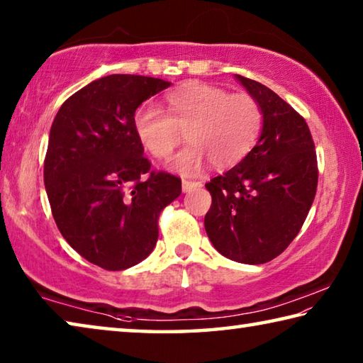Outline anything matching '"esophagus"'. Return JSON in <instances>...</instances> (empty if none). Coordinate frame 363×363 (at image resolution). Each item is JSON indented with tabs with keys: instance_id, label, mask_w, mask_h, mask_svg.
Returning <instances> with one entry per match:
<instances>
[{
	"instance_id": "esophagus-1",
	"label": "esophagus",
	"mask_w": 363,
	"mask_h": 363,
	"mask_svg": "<svg viewBox=\"0 0 363 363\" xmlns=\"http://www.w3.org/2000/svg\"><path fill=\"white\" fill-rule=\"evenodd\" d=\"M201 187V182L199 181H189V179H182V192H190V190Z\"/></svg>"
}]
</instances>
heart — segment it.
Returning a JSON list of instances; mask_svg holds the SVG:
<instances>
[{
    "label": "heart",
    "instance_id": "b5f03b06",
    "mask_svg": "<svg viewBox=\"0 0 363 363\" xmlns=\"http://www.w3.org/2000/svg\"><path fill=\"white\" fill-rule=\"evenodd\" d=\"M167 115L143 107L134 115V133L153 158L164 160L181 144L190 145L171 160L184 174L201 169L206 158L218 169L235 167L253 149L262 128V108L253 96L203 82H187L164 97Z\"/></svg>",
    "mask_w": 363,
    "mask_h": 363
}]
</instances>
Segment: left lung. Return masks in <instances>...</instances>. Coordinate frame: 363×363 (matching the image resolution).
I'll list each match as a JSON object with an SVG mask.
<instances>
[{
    "label": "left lung",
    "instance_id": "left-lung-1",
    "mask_svg": "<svg viewBox=\"0 0 363 363\" xmlns=\"http://www.w3.org/2000/svg\"><path fill=\"white\" fill-rule=\"evenodd\" d=\"M262 108L257 144L205 187V229L232 261L264 264L284 253L303 227L317 192L315 145L306 120L267 86L235 75Z\"/></svg>",
    "mask_w": 363,
    "mask_h": 363
}]
</instances>
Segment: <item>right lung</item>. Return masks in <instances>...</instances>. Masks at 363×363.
Masks as SVG:
<instances>
[{"label":"right lung","mask_w":363,"mask_h":363,"mask_svg":"<svg viewBox=\"0 0 363 363\" xmlns=\"http://www.w3.org/2000/svg\"><path fill=\"white\" fill-rule=\"evenodd\" d=\"M169 84L104 77L72 94L52 121L45 186L54 220L79 256L106 270L144 261L160 213L181 195L179 177L150 171L133 125L140 104Z\"/></svg>","instance_id":"obj_1"}]
</instances>
